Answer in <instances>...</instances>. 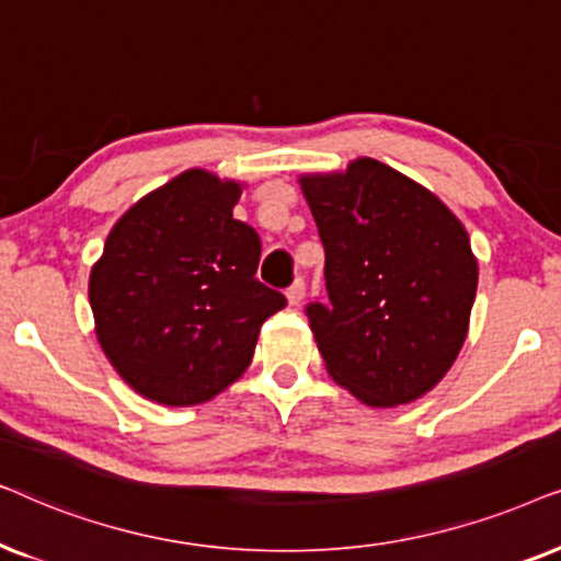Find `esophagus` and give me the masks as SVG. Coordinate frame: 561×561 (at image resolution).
<instances>
[{
    "instance_id": "34e87169",
    "label": "esophagus",
    "mask_w": 561,
    "mask_h": 561,
    "mask_svg": "<svg viewBox=\"0 0 561 561\" xmlns=\"http://www.w3.org/2000/svg\"><path fill=\"white\" fill-rule=\"evenodd\" d=\"M302 297H305V279L300 276V279H295L293 285L287 287V300L289 305H300Z\"/></svg>"
}]
</instances>
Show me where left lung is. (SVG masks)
<instances>
[{
  "mask_svg": "<svg viewBox=\"0 0 561 561\" xmlns=\"http://www.w3.org/2000/svg\"><path fill=\"white\" fill-rule=\"evenodd\" d=\"M325 249L310 331L328 375L371 408L433 390L465 346L477 259L449 207L375 159L300 176Z\"/></svg>",
  "mask_w": 561,
  "mask_h": 561,
  "instance_id": "1",
  "label": "left lung"
}]
</instances>
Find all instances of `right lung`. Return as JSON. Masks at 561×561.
<instances>
[{"instance_id":"1","label":"right lung","mask_w":561,"mask_h":561,"mask_svg":"<svg viewBox=\"0 0 561 561\" xmlns=\"http://www.w3.org/2000/svg\"><path fill=\"white\" fill-rule=\"evenodd\" d=\"M241 184L190 169L115 222L89 274L96 339L117 375L161 405H199L249 369L287 297L261 285L259 233L233 218Z\"/></svg>"}]
</instances>
